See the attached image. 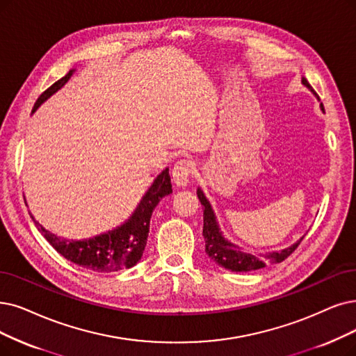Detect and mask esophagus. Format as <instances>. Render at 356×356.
<instances>
[{
	"label": "esophagus",
	"mask_w": 356,
	"mask_h": 356,
	"mask_svg": "<svg viewBox=\"0 0 356 356\" xmlns=\"http://www.w3.org/2000/svg\"><path fill=\"white\" fill-rule=\"evenodd\" d=\"M191 170H193V165L188 159H179L175 163L172 169V177H174V182L178 187H186L190 182Z\"/></svg>",
	"instance_id": "obj_1"
}]
</instances>
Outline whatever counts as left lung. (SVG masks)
Instances as JSON below:
<instances>
[{"instance_id":"8db88e82","label":"left lung","mask_w":356,"mask_h":356,"mask_svg":"<svg viewBox=\"0 0 356 356\" xmlns=\"http://www.w3.org/2000/svg\"><path fill=\"white\" fill-rule=\"evenodd\" d=\"M302 84L307 86L312 93H316L314 89L309 86L307 79L304 77H302ZM321 111H324L323 105H321ZM197 195H198V200H200L203 206V236L206 241V254L213 261L227 270H231V272H252V270L263 268L267 264L282 263L298 248V245L301 244V241L304 238L302 236L300 241H296L293 245L282 251H273L263 255L245 252L235 244L229 243V241L222 235V231L215 216V211H213L202 188L197 190Z\"/></svg>"}]
</instances>
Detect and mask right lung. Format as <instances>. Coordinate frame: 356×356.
Masks as SVG:
<instances>
[{"label": "right lung", "instance_id": "1", "mask_svg": "<svg viewBox=\"0 0 356 356\" xmlns=\"http://www.w3.org/2000/svg\"><path fill=\"white\" fill-rule=\"evenodd\" d=\"M73 73L74 70H70L63 79L55 81L51 88L42 93L38 97L32 112H35L40 104H44L51 95L60 90ZM170 193H172V184H170L169 169L166 168L153 181L129 220H125L115 229L83 241H71L56 236L47 231L45 227H42V225L35 220L32 213L31 218L39 232L63 257L97 273H112L130 268L138 263L147 244L152 213L162 198Z\"/></svg>", "mask_w": 356, "mask_h": 356}]
</instances>
